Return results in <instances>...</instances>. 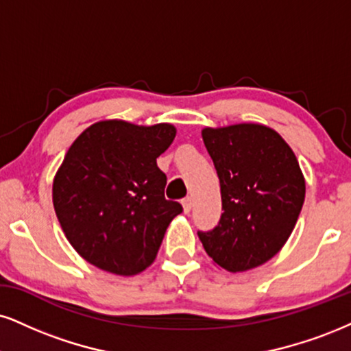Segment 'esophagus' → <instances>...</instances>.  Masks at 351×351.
Here are the masks:
<instances>
[{
	"label": "esophagus",
	"instance_id": "esophagus-1",
	"mask_svg": "<svg viewBox=\"0 0 351 351\" xmlns=\"http://www.w3.org/2000/svg\"><path fill=\"white\" fill-rule=\"evenodd\" d=\"M182 208H184V213H190V210H192V198H190V197L184 198Z\"/></svg>",
	"mask_w": 351,
	"mask_h": 351
}]
</instances>
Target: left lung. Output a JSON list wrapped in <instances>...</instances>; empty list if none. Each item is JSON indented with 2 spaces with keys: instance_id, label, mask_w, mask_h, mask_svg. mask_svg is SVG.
<instances>
[{
  "instance_id": "left-lung-1",
  "label": "left lung",
  "mask_w": 351,
  "mask_h": 351,
  "mask_svg": "<svg viewBox=\"0 0 351 351\" xmlns=\"http://www.w3.org/2000/svg\"><path fill=\"white\" fill-rule=\"evenodd\" d=\"M221 185L224 213L198 232L215 265L247 271L275 257L296 226L306 180L295 153L274 128L236 123L202 130Z\"/></svg>"
}]
</instances>
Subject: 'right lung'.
Segmentation results:
<instances>
[{"label":"right lung","mask_w":351,"mask_h":351,"mask_svg":"<svg viewBox=\"0 0 351 351\" xmlns=\"http://www.w3.org/2000/svg\"><path fill=\"white\" fill-rule=\"evenodd\" d=\"M171 123L101 120L73 141L51 187L56 218L86 262L114 275L154 262L180 203L166 200L156 159L174 141Z\"/></svg>","instance_id":"add662e5"}]
</instances>
